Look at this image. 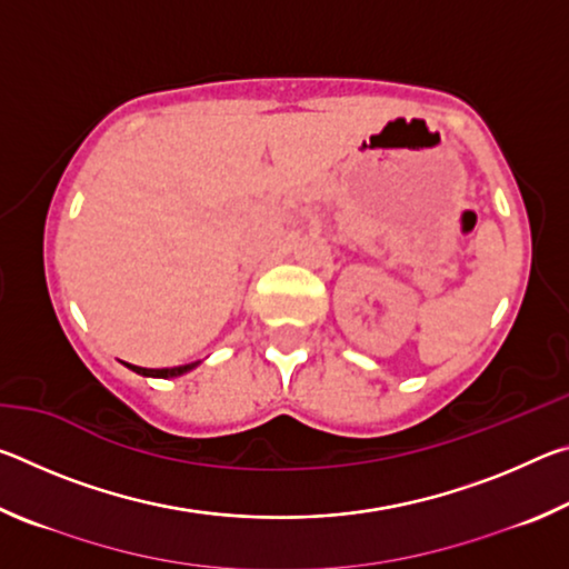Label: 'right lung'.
<instances>
[{
  "mask_svg": "<svg viewBox=\"0 0 569 569\" xmlns=\"http://www.w3.org/2000/svg\"><path fill=\"white\" fill-rule=\"evenodd\" d=\"M196 363H186V366H172V369H142V366H132L128 363V369L134 373H142V377H158V379H168V377H180V373L190 371Z\"/></svg>",
  "mask_w": 569,
  "mask_h": 569,
  "instance_id": "obj_1",
  "label": "right lung"
}]
</instances>
